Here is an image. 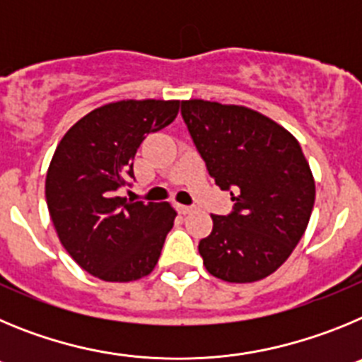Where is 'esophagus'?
Segmentation results:
<instances>
[{"instance_id": "1", "label": "esophagus", "mask_w": 362, "mask_h": 362, "mask_svg": "<svg viewBox=\"0 0 362 362\" xmlns=\"http://www.w3.org/2000/svg\"><path fill=\"white\" fill-rule=\"evenodd\" d=\"M177 212L183 214V216H187V214L192 212V206H187V204H177Z\"/></svg>"}]
</instances>
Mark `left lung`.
<instances>
[{
    "label": "left lung",
    "mask_w": 362,
    "mask_h": 362,
    "mask_svg": "<svg viewBox=\"0 0 362 362\" xmlns=\"http://www.w3.org/2000/svg\"><path fill=\"white\" fill-rule=\"evenodd\" d=\"M181 116L209 174L233 201L199 241L204 268L226 283L264 279L290 257L312 216L315 181L299 141L239 105L190 99Z\"/></svg>",
    "instance_id": "left-lung-1"
}]
</instances>
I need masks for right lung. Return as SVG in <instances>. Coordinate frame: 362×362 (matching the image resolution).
Wrapping results in <instances>:
<instances>
[{"label":"right lung","instance_id":"right-lung-1","mask_svg":"<svg viewBox=\"0 0 362 362\" xmlns=\"http://www.w3.org/2000/svg\"><path fill=\"white\" fill-rule=\"evenodd\" d=\"M179 101L127 99L88 112L63 136L50 161L45 197L63 248L85 272L110 283L148 276L175 210L127 201L134 156L146 134L175 119Z\"/></svg>","mask_w":362,"mask_h":362}]
</instances>
